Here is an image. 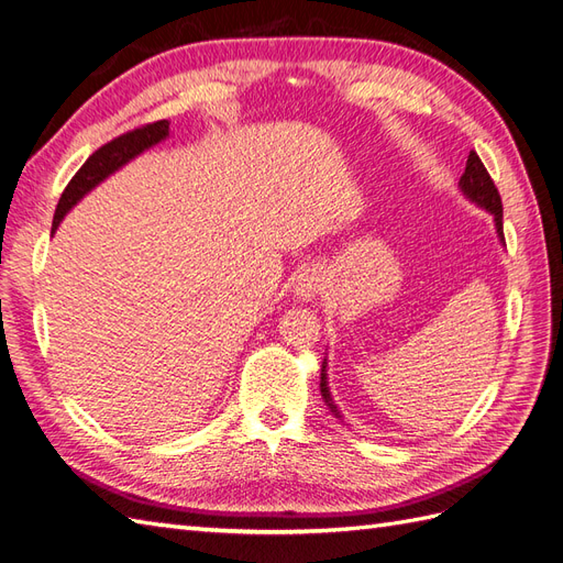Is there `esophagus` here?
<instances>
[{
	"label": "esophagus",
	"mask_w": 563,
	"mask_h": 563,
	"mask_svg": "<svg viewBox=\"0 0 563 563\" xmlns=\"http://www.w3.org/2000/svg\"><path fill=\"white\" fill-rule=\"evenodd\" d=\"M319 291H321V279L314 275V272H305V275H300V279L296 284L298 296L308 300V298H314Z\"/></svg>",
	"instance_id": "esophagus-1"
}]
</instances>
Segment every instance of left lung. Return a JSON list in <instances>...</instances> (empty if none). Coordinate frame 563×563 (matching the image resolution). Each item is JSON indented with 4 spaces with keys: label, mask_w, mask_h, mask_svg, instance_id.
<instances>
[{
    "label": "left lung",
    "mask_w": 563,
    "mask_h": 563,
    "mask_svg": "<svg viewBox=\"0 0 563 563\" xmlns=\"http://www.w3.org/2000/svg\"><path fill=\"white\" fill-rule=\"evenodd\" d=\"M460 187H463V192L479 203V207H484L486 211L493 213V218H496V228H498V234L500 240L505 242V234H503V199H500V192L496 183H493L490 174L486 172L484 162L479 159V155H476L474 150H470V157H467V166H465V174L460 176ZM319 389H321V397H323V404H327L331 408V413L338 416V408L331 399V391L327 387V360H323L321 364V380H319Z\"/></svg>",
    "instance_id": "left-lung-1"
}]
</instances>
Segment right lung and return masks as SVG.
Returning <instances> with one entry per match:
<instances>
[{
  "mask_svg": "<svg viewBox=\"0 0 563 563\" xmlns=\"http://www.w3.org/2000/svg\"><path fill=\"white\" fill-rule=\"evenodd\" d=\"M166 135H168V122L166 119H159V122L143 124L139 129L117 135V139H112L103 147H98L93 155L81 164L79 172L73 176V180L67 183V187L63 190L56 213H54V228H51V234H54L56 228L60 225L63 216L70 211L75 203L91 190V187H96L100 180L108 178L112 172H117L119 166L126 164L135 155H141L143 150L166 139Z\"/></svg>",
  "mask_w": 563,
  "mask_h": 563,
  "instance_id": "obj_1",
  "label": "right lung"
}]
</instances>
